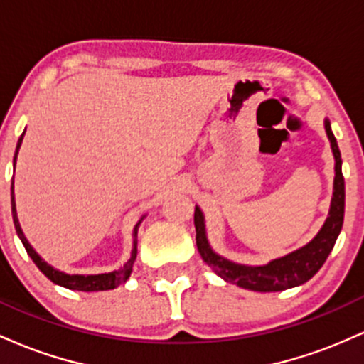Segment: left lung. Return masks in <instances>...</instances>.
<instances>
[{"label": "left lung", "instance_id": "left-lung-1", "mask_svg": "<svg viewBox=\"0 0 364 364\" xmlns=\"http://www.w3.org/2000/svg\"><path fill=\"white\" fill-rule=\"evenodd\" d=\"M325 132L330 140L333 159H336V178H333V195L330 203L328 217L323 228L320 229L308 245L296 250L286 257L275 258L267 265H241L228 258L217 255L207 241L205 220L198 207H195V229H196V248L202 255L203 262L224 281L236 284L243 289L258 292H275L291 289L301 286L321 269L327 257L336 245L339 236L342 223H344V205H346V188L344 176H342V159L341 150L337 147V140L333 136L330 121L325 119Z\"/></svg>", "mask_w": 364, "mask_h": 364}]
</instances>
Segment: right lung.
<instances>
[{
    "label": "right lung",
    "instance_id": "1",
    "mask_svg": "<svg viewBox=\"0 0 364 364\" xmlns=\"http://www.w3.org/2000/svg\"><path fill=\"white\" fill-rule=\"evenodd\" d=\"M23 135L25 132L20 135L18 139V144H16V150H15V157H14V166L16 164V156H18V150H20V145H22V140H23ZM11 215H14V224H15V229H16V235H18L20 240H22V243L25 246V250H27L28 257L34 260V263L37 267H39V270L43 272L46 277L49 279V281H53L54 284H58V286H63L66 287V289H73V291H85V292H90V291H109V289H114V287L121 286L123 282L128 281L129 274H132L133 270V263H135V258H136V232H139V225L141 223V219L136 223L135 229H133V250H132V257H129V260L124 263L123 267L118 270H112V272H107V274H97V275H70V274H65L61 272V270L54 269V267L49 265V263H46L43 258L39 257V255L36 253V250L32 248L31 243L27 241V237L23 236V231L22 228H20V223H18V217H16V207H15V195H14V185H11Z\"/></svg>",
    "mask_w": 364,
    "mask_h": 364
}]
</instances>
